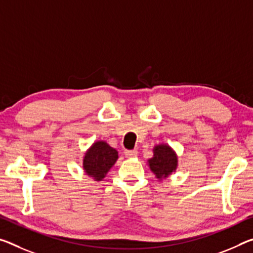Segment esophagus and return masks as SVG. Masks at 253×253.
<instances>
[{
    "label": "esophagus",
    "instance_id": "34e87169",
    "mask_svg": "<svg viewBox=\"0 0 253 253\" xmlns=\"http://www.w3.org/2000/svg\"><path fill=\"white\" fill-rule=\"evenodd\" d=\"M125 155H126V158H128V159H134V158H136V156H137V151H136V150H127V151H125Z\"/></svg>",
    "mask_w": 253,
    "mask_h": 253
}]
</instances>
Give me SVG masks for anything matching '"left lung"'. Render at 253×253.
I'll return each instance as SVG.
<instances>
[{"label":"left lung","instance_id":"obj_1","mask_svg":"<svg viewBox=\"0 0 253 253\" xmlns=\"http://www.w3.org/2000/svg\"><path fill=\"white\" fill-rule=\"evenodd\" d=\"M147 164L155 178L162 181L177 171L178 155L169 144H156L153 147V156L147 160Z\"/></svg>","mask_w":253,"mask_h":253}]
</instances>
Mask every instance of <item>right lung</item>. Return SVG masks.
Here are the masks:
<instances>
[{"label": "right lung", "instance_id": "add662e5", "mask_svg": "<svg viewBox=\"0 0 253 253\" xmlns=\"http://www.w3.org/2000/svg\"><path fill=\"white\" fill-rule=\"evenodd\" d=\"M118 158V151L106 141H95L83 155L84 173L94 181H101Z\"/></svg>", "mask_w": 253, "mask_h": 253}]
</instances>
